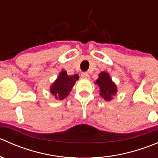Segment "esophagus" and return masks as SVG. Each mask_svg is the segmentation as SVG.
<instances>
[{"mask_svg": "<svg viewBox=\"0 0 158 158\" xmlns=\"http://www.w3.org/2000/svg\"><path fill=\"white\" fill-rule=\"evenodd\" d=\"M81 76H82V78H84V79H89V73H86V72H82V73H81Z\"/></svg>", "mask_w": 158, "mask_h": 158, "instance_id": "obj_1", "label": "esophagus"}]
</instances>
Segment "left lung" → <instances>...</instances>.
Masks as SVG:
<instances>
[{"instance_id": "obj_1", "label": "left lung", "mask_w": 158, "mask_h": 158, "mask_svg": "<svg viewBox=\"0 0 158 158\" xmlns=\"http://www.w3.org/2000/svg\"><path fill=\"white\" fill-rule=\"evenodd\" d=\"M99 77L95 83L98 84L100 88V95L106 100L110 101L112 99V96L117 92V86L111 81L109 73L102 72L99 74Z\"/></svg>"}]
</instances>
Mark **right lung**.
Segmentation results:
<instances>
[{"label": "right lung", "instance_id": "right-lung-1", "mask_svg": "<svg viewBox=\"0 0 158 158\" xmlns=\"http://www.w3.org/2000/svg\"><path fill=\"white\" fill-rule=\"evenodd\" d=\"M79 78L78 75L76 74L73 76H68L66 71L63 70L60 73V76L55 82L50 87L51 93L60 100L63 99L67 97L75 82L79 79Z\"/></svg>", "mask_w": 158, "mask_h": 158}]
</instances>
